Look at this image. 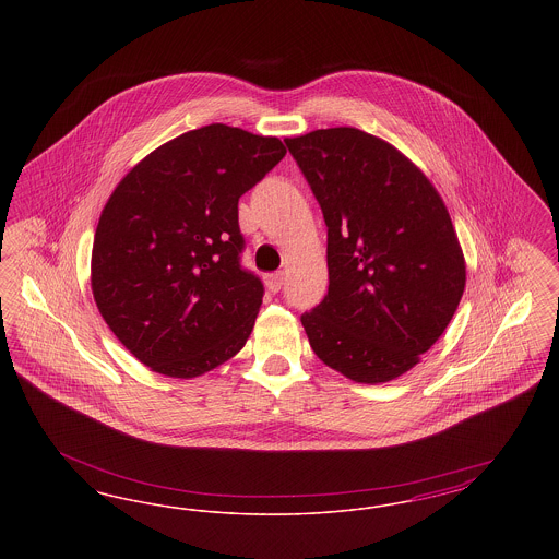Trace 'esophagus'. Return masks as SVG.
<instances>
[{"mask_svg": "<svg viewBox=\"0 0 559 559\" xmlns=\"http://www.w3.org/2000/svg\"><path fill=\"white\" fill-rule=\"evenodd\" d=\"M283 281H285V276H283V272H276V274H267V276H266L267 292H272V293L281 292V287H283Z\"/></svg>", "mask_w": 559, "mask_h": 559, "instance_id": "1", "label": "esophagus"}]
</instances>
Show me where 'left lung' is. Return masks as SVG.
<instances>
[{
	"mask_svg": "<svg viewBox=\"0 0 559 559\" xmlns=\"http://www.w3.org/2000/svg\"><path fill=\"white\" fill-rule=\"evenodd\" d=\"M285 144L326 224L329 292L301 314L310 346L356 383L392 381L438 342L465 289L449 210L377 135L329 128Z\"/></svg>",
	"mask_w": 559,
	"mask_h": 559,
	"instance_id": "1",
	"label": "left lung"
}]
</instances>
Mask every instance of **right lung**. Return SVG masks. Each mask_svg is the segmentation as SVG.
<instances>
[{
	"instance_id": "add662e5",
	"label": "right lung",
	"mask_w": 559,
	"mask_h": 559,
	"mask_svg": "<svg viewBox=\"0 0 559 559\" xmlns=\"http://www.w3.org/2000/svg\"><path fill=\"white\" fill-rule=\"evenodd\" d=\"M285 155L278 138L212 123L165 142L108 197L92 293L151 371L199 377L249 340L264 285L240 266L239 199Z\"/></svg>"
}]
</instances>
